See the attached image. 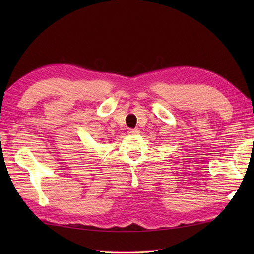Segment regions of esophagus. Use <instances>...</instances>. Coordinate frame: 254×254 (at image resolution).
Returning a JSON list of instances; mask_svg holds the SVG:
<instances>
[{"label": "esophagus", "mask_w": 254, "mask_h": 254, "mask_svg": "<svg viewBox=\"0 0 254 254\" xmlns=\"http://www.w3.org/2000/svg\"><path fill=\"white\" fill-rule=\"evenodd\" d=\"M127 133L128 134H137V133H139V130L138 128H128Z\"/></svg>", "instance_id": "34e87169"}]
</instances>
